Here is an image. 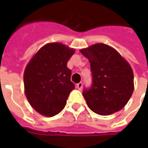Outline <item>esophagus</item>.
<instances>
[{
	"instance_id": "1",
	"label": "esophagus",
	"mask_w": 148,
	"mask_h": 148,
	"mask_svg": "<svg viewBox=\"0 0 148 148\" xmlns=\"http://www.w3.org/2000/svg\"><path fill=\"white\" fill-rule=\"evenodd\" d=\"M76 87L78 90H81V89H82V87H83V84H82V82H80V83L77 84Z\"/></svg>"
}]
</instances>
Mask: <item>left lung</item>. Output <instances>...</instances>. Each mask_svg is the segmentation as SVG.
<instances>
[{
  "label": "left lung",
  "instance_id": "left-lung-1",
  "mask_svg": "<svg viewBox=\"0 0 148 148\" xmlns=\"http://www.w3.org/2000/svg\"><path fill=\"white\" fill-rule=\"evenodd\" d=\"M90 64L92 84L83 90L90 110L109 115L121 110L134 91V74L131 66L110 46L96 44L81 50Z\"/></svg>",
  "mask_w": 148,
  "mask_h": 148
}]
</instances>
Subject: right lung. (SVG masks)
Wrapping results in <instances>:
<instances>
[{"label":"right lung","mask_w":148,"mask_h":148,"mask_svg":"<svg viewBox=\"0 0 148 148\" xmlns=\"http://www.w3.org/2000/svg\"><path fill=\"white\" fill-rule=\"evenodd\" d=\"M74 50L60 43L47 44L34 56L24 71L25 95L37 112L53 117L64 108L75 88L67 61Z\"/></svg>","instance_id":"right-lung-1"}]
</instances>
